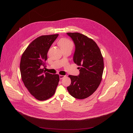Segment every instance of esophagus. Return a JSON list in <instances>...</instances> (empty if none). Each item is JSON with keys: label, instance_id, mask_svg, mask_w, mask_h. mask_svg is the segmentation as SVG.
Wrapping results in <instances>:
<instances>
[{"label": "esophagus", "instance_id": "obj_1", "mask_svg": "<svg viewBox=\"0 0 133 133\" xmlns=\"http://www.w3.org/2000/svg\"><path fill=\"white\" fill-rule=\"evenodd\" d=\"M65 77V76H63V75H60L59 76V78L60 79H63V78H64Z\"/></svg>", "mask_w": 133, "mask_h": 133}]
</instances>
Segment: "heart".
<instances>
[{
  "mask_svg": "<svg viewBox=\"0 0 133 133\" xmlns=\"http://www.w3.org/2000/svg\"><path fill=\"white\" fill-rule=\"evenodd\" d=\"M58 44L62 50L66 49H71L72 50L74 46L73 42L67 38H62L60 39Z\"/></svg>",
  "mask_w": 133,
  "mask_h": 133,
  "instance_id": "heart-1",
  "label": "heart"
}]
</instances>
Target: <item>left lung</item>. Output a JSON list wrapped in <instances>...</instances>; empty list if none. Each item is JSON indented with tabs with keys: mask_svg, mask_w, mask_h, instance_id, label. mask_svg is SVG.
<instances>
[{
	"mask_svg": "<svg viewBox=\"0 0 133 133\" xmlns=\"http://www.w3.org/2000/svg\"><path fill=\"white\" fill-rule=\"evenodd\" d=\"M75 45L73 61L79 67L78 76L69 75L71 83L67 87L70 95L83 99L92 95L102 80L103 58L95 41L79 33H67Z\"/></svg>",
	"mask_w": 133,
	"mask_h": 133,
	"instance_id": "left-lung-1",
	"label": "left lung"
}]
</instances>
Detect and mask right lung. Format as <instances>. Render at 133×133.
I'll use <instances>...</instances> for the list:
<instances>
[{
	"label": "right lung",
	"instance_id": "1",
	"mask_svg": "<svg viewBox=\"0 0 133 133\" xmlns=\"http://www.w3.org/2000/svg\"><path fill=\"white\" fill-rule=\"evenodd\" d=\"M58 34L43 35L34 40L22 55L20 70L22 80L30 94L38 100L43 101L55 93L59 81L58 74L44 71L47 54Z\"/></svg>",
	"mask_w": 133,
	"mask_h": 133
}]
</instances>
